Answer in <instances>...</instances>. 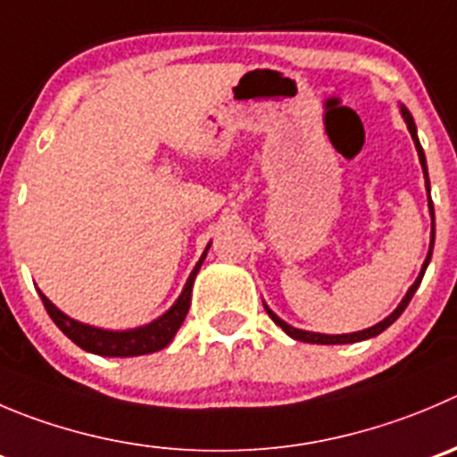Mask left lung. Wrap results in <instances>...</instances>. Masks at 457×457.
I'll use <instances>...</instances> for the list:
<instances>
[{
    "label": "left lung",
    "mask_w": 457,
    "mask_h": 457,
    "mask_svg": "<svg viewBox=\"0 0 457 457\" xmlns=\"http://www.w3.org/2000/svg\"><path fill=\"white\" fill-rule=\"evenodd\" d=\"M402 114H403V120H406V125H408V132H411L412 141H415L417 154H420L421 170H424V177H427V188H428L427 156H424V150H421V145H420V138H417V129H415V123H412V116H411V112L406 110V107H402ZM428 193H431V190H428ZM428 197H431V195H428ZM428 206H431V217H433L431 251H428L427 260H424V267H421V273H420V278H417V280L412 282V287H411V289H408V294H406V296H403V301L399 303V307H397V310L393 312V314L388 316V319H384V320H381V323H377V325H372V328H368V329H361V332H354V334H314V332H305V329H296V328H291V325H287L285 320H280V319H278V316L273 314V312L269 310V307H267V314L271 316V320H273V323H276V325H280V328L285 329V332L289 334L291 338H296V341H305V343H323V345H337V343H356V341H363V338H372V337H377V334H381V332H384L386 328H390V325H393L395 320H397L399 316H402V312L406 310V307H408V303H411L412 294H415V289H417V287H420L421 278H424V271H427V267H428V260H431V253H433V237H436V212H433V202H428Z\"/></svg>",
    "instance_id": "1"
}]
</instances>
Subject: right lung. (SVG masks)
Here are the masks:
<instances>
[{
  "label": "right lung",
  "mask_w": 457,
  "mask_h": 457,
  "mask_svg": "<svg viewBox=\"0 0 457 457\" xmlns=\"http://www.w3.org/2000/svg\"><path fill=\"white\" fill-rule=\"evenodd\" d=\"M208 251V249H206ZM206 251H204L202 260L195 264L193 273H190L188 282H186L181 296L177 298L175 305L166 312V314L156 319L154 323L145 325V328L137 329H125V332H110V329H98L91 328V325H82L78 320L64 316L49 298L40 291V298L45 303L46 314L51 316L55 325L71 338L76 345H80L82 350L94 352V354L101 356H138V354H150V352L161 350L166 347L168 343L175 338L177 329L184 323L186 314L190 310V294H193V282L197 276L199 267H202L204 258H206Z\"/></svg>",
  "instance_id": "add662e5"
}]
</instances>
